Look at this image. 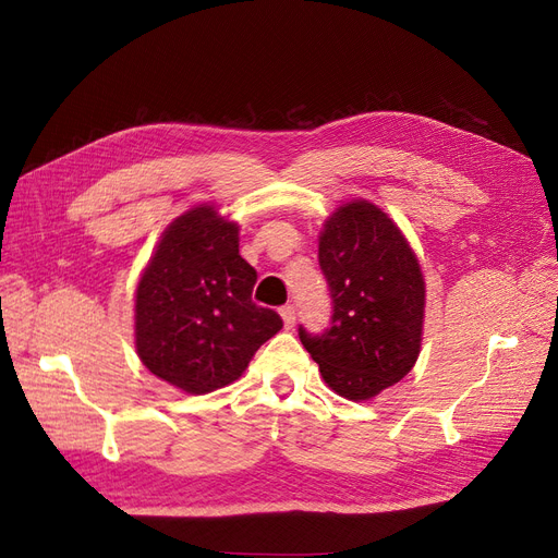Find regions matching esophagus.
Segmentation results:
<instances>
[{"label":"esophagus","instance_id":"esophagus-1","mask_svg":"<svg viewBox=\"0 0 558 558\" xmlns=\"http://www.w3.org/2000/svg\"><path fill=\"white\" fill-rule=\"evenodd\" d=\"M279 314H281V318H283V324L289 326V328L295 324V316H298V314H295V307H293V305H283V307L279 310Z\"/></svg>","mask_w":558,"mask_h":558}]
</instances>
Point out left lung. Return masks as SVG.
<instances>
[{"instance_id":"obj_1","label":"left lung","mask_w":558,"mask_h":558,"mask_svg":"<svg viewBox=\"0 0 558 558\" xmlns=\"http://www.w3.org/2000/svg\"><path fill=\"white\" fill-rule=\"evenodd\" d=\"M332 300L330 328H298L335 393L367 400L410 373L424 328V277L410 244L365 199L337 209L318 240Z\"/></svg>"}]
</instances>
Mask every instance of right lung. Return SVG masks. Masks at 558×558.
<instances>
[{"label":"right lung","instance_id":"right-lung-1","mask_svg":"<svg viewBox=\"0 0 558 558\" xmlns=\"http://www.w3.org/2000/svg\"><path fill=\"white\" fill-rule=\"evenodd\" d=\"M238 223L195 207L167 228L134 305L142 363L185 393L232 384L283 326L251 300L256 269L240 256Z\"/></svg>","mask_w":558,"mask_h":558}]
</instances>
